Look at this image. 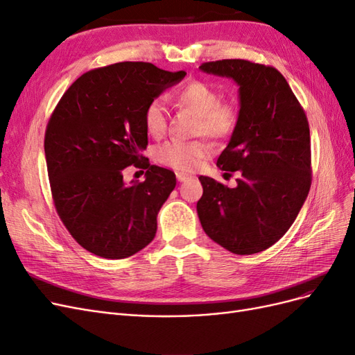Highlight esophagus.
<instances>
[{"instance_id":"esophagus-1","label":"esophagus","mask_w":355,"mask_h":355,"mask_svg":"<svg viewBox=\"0 0 355 355\" xmlns=\"http://www.w3.org/2000/svg\"><path fill=\"white\" fill-rule=\"evenodd\" d=\"M176 179H178L179 182H185L187 179H189V175H187V173H180V171H178V173H176Z\"/></svg>"}]
</instances>
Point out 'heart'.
Returning <instances> with one entry per match:
<instances>
[{"label": "heart", "mask_w": 355, "mask_h": 355, "mask_svg": "<svg viewBox=\"0 0 355 355\" xmlns=\"http://www.w3.org/2000/svg\"><path fill=\"white\" fill-rule=\"evenodd\" d=\"M176 101L180 106L197 114L196 133L206 135L213 139H227L239 124V110L230 102H220V93L206 81H189L178 90ZM144 123L146 132L159 137L167 128V110L161 98L149 101L144 111ZM211 154V145L198 141H178L171 139L155 149V159L179 171H192L200 161Z\"/></svg>", "instance_id": "b5f03b06"}]
</instances>
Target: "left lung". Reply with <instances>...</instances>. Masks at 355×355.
<instances>
[{
  "label": "left lung",
  "instance_id": "obj_1",
  "mask_svg": "<svg viewBox=\"0 0 355 355\" xmlns=\"http://www.w3.org/2000/svg\"><path fill=\"white\" fill-rule=\"evenodd\" d=\"M201 71L240 85L239 124L218 158L225 175L240 171L228 188L200 176L197 202L209 237L235 254L266 250L292 227L311 188V139L302 106L272 67L244 59L201 63Z\"/></svg>",
  "mask_w": 355,
  "mask_h": 355
}]
</instances>
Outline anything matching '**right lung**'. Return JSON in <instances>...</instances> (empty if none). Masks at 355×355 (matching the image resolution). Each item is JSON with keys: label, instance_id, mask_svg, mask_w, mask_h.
I'll return each mask as SVG.
<instances>
[{"label": "right lung", "instance_id": "obj_1", "mask_svg": "<svg viewBox=\"0 0 355 355\" xmlns=\"http://www.w3.org/2000/svg\"><path fill=\"white\" fill-rule=\"evenodd\" d=\"M185 71L120 62L83 73L63 93L44 136L53 202L72 239L105 259L142 250L157 232V214L176 187L171 170L153 166L144 111ZM146 180L127 186L128 166Z\"/></svg>", "mask_w": 355, "mask_h": 355}]
</instances>
